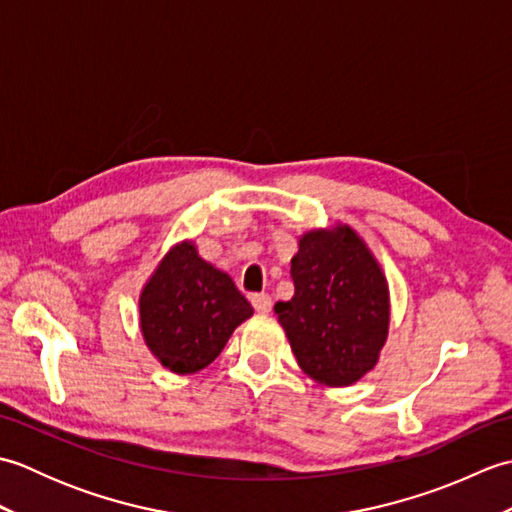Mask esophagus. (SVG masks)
Segmentation results:
<instances>
[{
    "label": "esophagus",
    "instance_id": "34e87169",
    "mask_svg": "<svg viewBox=\"0 0 512 512\" xmlns=\"http://www.w3.org/2000/svg\"><path fill=\"white\" fill-rule=\"evenodd\" d=\"M250 303H253V308L259 312V314H268L270 312V306H273V299H270L266 292H259V295H253L250 297Z\"/></svg>",
    "mask_w": 512,
    "mask_h": 512
}]
</instances>
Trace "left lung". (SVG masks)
I'll return each mask as SVG.
<instances>
[{
	"label": "left lung",
	"mask_w": 512,
	"mask_h": 512,
	"mask_svg": "<svg viewBox=\"0 0 512 512\" xmlns=\"http://www.w3.org/2000/svg\"><path fill=\"white\" fill-rule=\"evenodd\" d=\"M295 295L277 301L299 367L328 387H347L378 363L389 332V288L354 228L308 231L290 262Z\"/></svg>",
	"instance_id": "8db88e82"
}]
</instances>
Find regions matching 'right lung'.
Returning a JSON list of instances; mask_svg holds the SVG:
<instances>
[{
	"label": "right lung",
	"instance_id": "1",
	"mask_svg": "<svg viewBox=\"0 0 512 512\" xmlns=\"http://www.w3.org/2000/svg\"><path fill=\"white\" fill-rule=\"evenodd\" d=\"M140 332L162 367L195 374L211 365L253 308L233 279L180 242L162 257L138 299Z\"/></svg>",
	"mask_w": 512,
	"mask_h": 512
}]
</instances>
